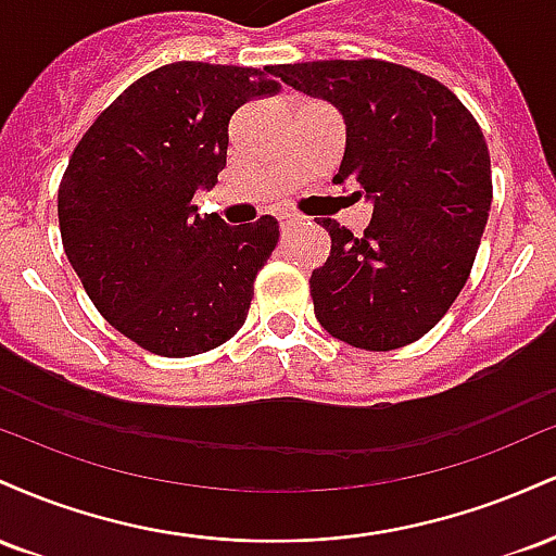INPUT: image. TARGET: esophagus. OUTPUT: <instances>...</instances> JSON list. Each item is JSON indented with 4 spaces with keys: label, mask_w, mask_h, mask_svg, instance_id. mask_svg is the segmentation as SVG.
Masks as SVG:
<instances>
[{
    "label": "esophagus",
    "mask_w": 556,
    "mask_h": 556,
    "mask_svg": "<svg viewBox=\"0 0 556 556\" xmlns=\"http://www.w3.org/2000/svg\"><path fill=\"white\" fill-rule=\"evenodd\" d=\"M277 219H279V227H282V232H290L292 227L300 225V216L295 214H279Z\"/></svg>",
    "instance_id": "34e87169"
}]
</instances>
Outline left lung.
<instances>
[{
	"label": "left lung",
	"mask_w": 556,
	"mask_h": 556,
	"mask_svg": "<svg viewBox=\"0 0 556 556\" xmlns=\"http://www.w3.org/2000/svg\"><path fill=\"white\" fill-rule=\"evenodd\" d=\"M295 91L329 101L344 119L334 182H358L374 203L355 238H331L311 274L318 324L361 350H397L437 327L468 282L491 206V162L473 114L450 88L381 60L279 65Z\"/></svg>",
	"instance_id": "obj_1"
}]
</instances>
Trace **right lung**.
<instances>
[{
	"label": "right lung",
	"instance_id": "1",
	"mask_svg": "<svg viewBox=\"0 0 556 556\" xmlns=\"http://www.w3.org/2000/svg\"><path fill=\"white\" fill-rule=\"evenodd\" d=\"M274 75L208 62L156 67L70 156L56 195L62 245L99 314L149 353H206L245 324L277 219L229 227L198 216L193 195L225 169L238 106L282 88Z\"/></svg>",
	"mask_w": 556,
	"mask_h": 556
}]
</instances>
